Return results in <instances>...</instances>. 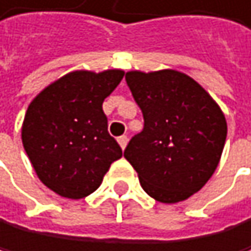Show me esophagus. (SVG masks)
Returning a JSON list of instances; mask_svg holds the SVG:
<instances>
[{
  "label": "esophagus",
  "instance_id": "34e87169",
  "mask_svg": "<svg viewBox=\"0 0 251 251\" xmlns=\"http://www.w3.org/2000/svg\"><path fill=\"white\" fill-rule=\"evenodd\" d=\"M117 142H119V145L122 147V150H125V147L128 145V137L126 136H120L119 139H117Z\"/></svg>",
  "mask_w": 251,
  "mask_h": 251
}]
</instances>
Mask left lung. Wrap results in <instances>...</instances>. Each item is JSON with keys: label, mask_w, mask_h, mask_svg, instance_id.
I'll list each match as a JSON object with an SVG mask.
<instances>
[{"label": "left lung", "mask_w": 251, "mask_h": 251, "mask_svg": "<svg viewBox=\"0 0 251 251\" xmlns=\"http://www.w3.org/2000/svg\"><path fill=\"white\" fill-rule=\"evenodd\" d=\"M126 82L145 125L129 140L125 157L151 199L170 204L187 200L220 162L224 112L199 82L178 70H131Z\"/></svg>", "instance_id": "left-lung-1"}]
</instances>
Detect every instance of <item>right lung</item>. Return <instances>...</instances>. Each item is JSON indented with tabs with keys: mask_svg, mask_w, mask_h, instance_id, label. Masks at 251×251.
Here are the masks:
<instances>
[{
	"mask_svg": "<svg viewBox=\"0 0 251 251\" xmlns=\"http://www.w3.org/2000/svg\"><path fill=\"white\" fill-rule=\"evenodd\" d=\"M125 72L75 70L47 86L27 106L22 140L39 179L52 192L79 200L100 187L122 148L107 132L103 101Z\"/></svg>",
	"mask_w": 251,
	"mask_h": 251,
	"instance_id": "obj_1",
	"label": "right lung"
}]
</instances>
